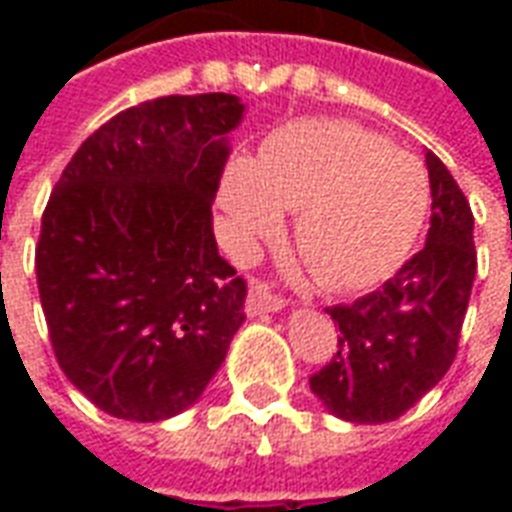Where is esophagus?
Segmentation results:
<instances>
[{
  "label": "esophagus",
  "mask_w": 512,
  "mask_h": 512,
  "mask_svg": "<svg viewBox=\"0 0 512 512\" xmlns=\"http://www.w3.org/2000/svg\"><path fill=\"white\" fill-rule=\"evenodd\" d=\"M282 307H285V301L279 299V296H271L263 285H255V288L249 290V296H246V315L249 318L266 315V312H279Z\"/></svg>",
  "instance_id": "esophagus-1"
}]
</instances>
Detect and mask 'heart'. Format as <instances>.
<instances>
[{
	"label": "heart",
	"mask_w": 512,
	"mask_h": 512,
	"mask_svg": "<svg viewBox=\"0 0 512 512\" xmlns=\"http://www.w3.org/2000/svg\"><path fill=\"white\" fill-rule=\"evenodd\" d=\"M430 208L417 158L345 120H299L268 136L255 161H233L219 186L222 235L233 255L296 213L293 238L323 288L362 290L411 255Z\"/></svg>",
	"instance_id": "b5f03b06"
}]
</instances>
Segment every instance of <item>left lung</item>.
I'll return each instance as SVG.
<instances>
[{
    "label": "left lung",
    "mask_w": 512,
    "mask_h": 512,
    "mask_svg": "<svg viewBox=\"0 0 512 512\" xmlns=\"http://www.w3.org/2000/svg\"><path fill=\"white\" fill-rule=\"evenodd\" d=\"M430 230L425 249L354 304L329 307L340 351L310 389L329 414L381 425L403 417L450 370L477 274L474 216L450 169L425 150Z\"/></svg>",
    "instance_id": "obj_1"
}]
</instances>
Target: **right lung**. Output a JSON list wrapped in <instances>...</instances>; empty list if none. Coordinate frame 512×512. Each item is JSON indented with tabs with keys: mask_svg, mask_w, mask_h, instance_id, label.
<instances>
[{
	"mask_svg": "<svg viewBox=\"0 0 512 512\" xmlns=\"http://www.w3.org/2000/svg\"><path fill=\"white\" fill-rule=\"evenodd\" d=\"M238 95H167L98 128L43 211L35 271L62 373L109 417L194 406L244 323L246 282L219 257L211 202Z\"/></svg>",
	"mask_w": 512,
	"mask_h": 512,
	"instance_id": "add662e5",
	"label": "right lung"
}]
</instances>
